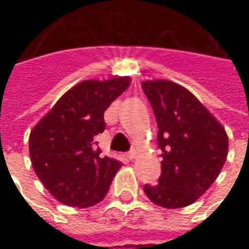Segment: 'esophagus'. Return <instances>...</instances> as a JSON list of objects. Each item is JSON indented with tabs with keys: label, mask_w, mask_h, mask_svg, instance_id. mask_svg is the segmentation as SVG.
Masks as SVG:
<instances>
[{
	"label": "esophagus",
	"mask_w": 249,
	"mask_h": 249,
	"mask_svg": "<svg viewBox=\"0 0 249 249\" xmlns=\"http://www.w3.org/2000/svg\"><path fill=\"white\" fill-rule=\"evenodd\" d=\"M136 156V152L135 151H130L126 153V157H128V160H133Z\"/></svg>",
	"instance_id": "1"
}]
</instances>
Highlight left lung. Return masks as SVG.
Listing matches in <instances>:
<instances>
[{"mask_svg":"<svg viewBox=\"0 0 249 249\" xmlns=\"http://www.w3.org/2000/svg\"><path fill=\"white\" fill-rule=\"evenodd\" d=\"M141 87L156 117L162 157L159 184H145L144 192L160 207L183 208L195 203L219 176L228 153V136L181 85L155 80Z\"/></svg>","mask_w":249,"mask_h":249,"instance_id":"1","label":"left lung"}]
</instances>
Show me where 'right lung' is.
Wrapping results in <instances>:
<instances>
[{"mask_svg": "<svg viewBox=\"0 0 249 249\" xmlns=\"http://www.w3.org/2000/svg\"><path fill=\"white\" fill-rule=\"evenodd\" d=\"M129 84V77L80 82L30 132L33 169L60 203L87 208L100 203L108 193L123 164L101 156L93 139L105 130L104 112Z\"/></svg>", "mask_w": 249, "mask_h": 249, "instance_id": "right-lung-1", "label": "right lung"}]
</instances>
